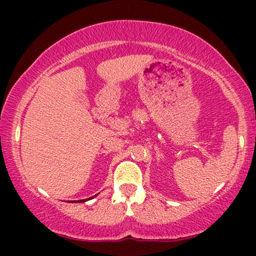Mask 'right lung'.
I'll return each mask as SVG.
<instances>
[{"label":"right lung","instance_id":"add662e5","mask_svg":"<svg viewBox=\"0 0 256 256\" xmlns=\"http://www.w3.org/2000/svg\"><path fill=\"white\" fill-rule=\"evenodd\" d=\"M95 196H96V195H95ZM95 196H92V198H85V200H79V201H72V202H85V201H89V200L94 198H95Z\"/></svg>","mask_w":256,"mask_h":256}]
</instances>
